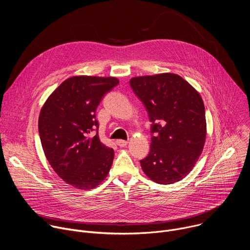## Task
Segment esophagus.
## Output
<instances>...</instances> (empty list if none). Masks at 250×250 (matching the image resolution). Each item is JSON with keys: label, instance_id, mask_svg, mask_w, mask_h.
<instances>
[{"label": "esophagus", "instance_id": "obj_1", "mask_svg": "<svg viewBox=\"0 0 250 250\" xmlns=\"http://www.w3.org/2000/svg\"><path fill=\"white\" fill-rule=\"evenodd\" d=\"M116 144H117L119 146H121V147H125V146H126V145H127V141H126V140H123V139H118V140L116 141Z\"/></svg>", "mask_w": 250, "mask_h": 250}]
</instances>
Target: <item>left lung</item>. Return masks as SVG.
<instances>
[{
  "mask_svg": "<svg viewBox=\"0 0 250 250\" xmlns=\"http://www.w3.org/2000/svg\"><path fill=\"white\" fill-rule=\"evenodd\" d=\"M129 85L152 124L150 150L140 160L142 170L158 184L182 180L193 169L205 145L207 125L200 94L172 73L134 77Z\"/></svg>",
  "mask_w": 250,
  "mask_h": 250,
  "instance_id": "left-lung-1",
  "label": "left lung"
}]
</instances>
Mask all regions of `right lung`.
<instances>
[{"instance_id": "add662e5", "label": "right lung", "mask_w": 250, "mask_h": 250, "mask_svg": "<svg viewBox=\"0 0 250 250\" xmlns=\"http://www.w3.org/2000/svg\"><path fill=\"white\" fill-rule=\"evenodd\" d=\"M118 84L115 77H71L41 111L39 131L44 154L61 179L75 188L94 189L110 172L115 153L100 141L96 111Z\"/></svg>"}]
</instances>
